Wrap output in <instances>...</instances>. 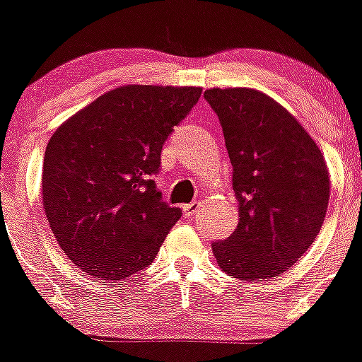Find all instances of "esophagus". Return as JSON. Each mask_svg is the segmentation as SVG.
<instances>
[{
  "instance_id": "esophagus-1",
  "label": "esophagus",
  "mask_w": 362,
  "mask_h": 362,
  "mask_svg": "<svg viewBox=\"0 0 362 362\" xmlns=\"http://www.w3.org/2000/svg\"><path fill=\"white\" fill-rule=\"evenodd\" d=\"M197 209H198V204H197V202H193V204L184 205V213H185V216H193V214L197 213Z\"/></svg>"
}]
</instances>
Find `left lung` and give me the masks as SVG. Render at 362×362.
<instances>
[{
    "instance_id": "1",
    "label": "left lung",
    "mask_w": 362,
    "mask_h": 362,
    "mask_svg": "<svg viewBox=\"0 0 362 362\" xmlns=\"http://www.w3.org/2000/svg\"><path fill=\"white\" fill-rule=\"evenodd\" d=\"M205 100L220 119L233 164L238 226L213 243L220 269L263 281L294 265L321 230L330 198L323 153L307 129L252 88H211Z\"/></svg>"
}]
</instances>
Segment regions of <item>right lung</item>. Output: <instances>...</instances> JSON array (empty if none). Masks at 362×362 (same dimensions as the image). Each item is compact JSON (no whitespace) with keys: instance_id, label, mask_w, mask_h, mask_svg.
Returning <instances> with one entry per match:
<instances>
[{"instance_id":"add662e5","label":"right lung","mask_w":362,"mask_h":362,"mask_svg":"<svg viewBox=\"0 0 362 362\" xmlns=\"http://www.w3.org/2000/svg\"><path fill=\"white\" fill-rule=\"evenodd\" d=\"M202 88L128 84L61 124L43 162V207L57 243L88 276L126 279L149 267L180 207L153 177L162 146Z\"/></svg>"}]
</instances>
